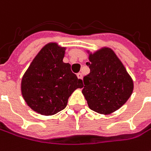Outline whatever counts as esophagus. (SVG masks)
<instances>
[{
    "label": "esophagus",
    "instance_id": "obj_1",
    "mask_svg": "<svg viewBox=\"0 0 151 151\" xmlns=\"http://www.w3.org/2000/svg\"><path fill=\"white\" fill-rule=\"evenodd\" d=\"M77 76H78V78H79V79H82V78H83V74L81 73H78Z\"/></svg>",
    "mask_w": 151,
    "mask_h": 151
}]
</instances>
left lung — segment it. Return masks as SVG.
I'll use <instances>...</instances> for the list:
<instances>
[{
  "instance_id": "left-lung-1",
  "label": "left lung",
  "mask_w": 151,
  "mask_h": 151,
  "mask_svg": "<svg viewBox=\"0 0 151 151\" xmlns=\"http://www.w3.org/2000/svg\"><path fill=\"white\" fill-rule=\"evenodd\" d=\"M90 73L83 78L82 93L92 110L109 114L123 106L132 94L134 83L114 51L104 47L89 54Z\"/></svg>"
}]
</instances>
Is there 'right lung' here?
<instances>
[{"label":"right lung","mask_w":151,"mask_h":151,"mask_svg":"<svg viewBox=\"0 0 151 151\" xmlns=\"http://www.w3.org/2000/svg\"><path fill=\"white\" fill-rule=\"evenodd\" d=\"M64 54L65 47L53 42L47 44L22 77V97L40 114L52 115L64 109L73 92L83 86V80L71 71L70 64L63 62Z\"/></svg>","instance_id":"obj_1"}]
</instances>
